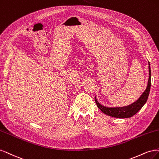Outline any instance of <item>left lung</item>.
<instances>
[{"label": "left lung", "mask_w": 159, "mask_h": 159, "mask_svg": "<svg viewBox=\"0 0 159 159\" xmlns=\"http://www.w3.org/2000/svg\"><path fill=\"white\" fill-rule=\"evenodd\" d=\"M148 71H149V78H148V84L146 90L140 96V98L136 102H134V103L129 106L124 107H107L101 105L97 101L96 98L95 97L94 100L96 102L97 106L105 114L114 117H117V118H127V117H131L133 116H134L141 109V107L146 103L148 95H149L151 84V71L149 63H148Z\"/></svg>", "instance_id": "1"}]
</instances>
